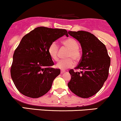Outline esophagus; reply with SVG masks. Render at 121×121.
I'll return each mask as SVG.
<instances>
[{"mask_svg": "<svg viewBox=\"0 0 121 121\" xmlns=\"http://www.w3.org/2000/svg\"><path fill=\"white\" fill-rule=\"evenodd\" d=\"M65 72V70H61V74H63Z\"/></svg>", "mask_w": 121, "mask_h": 121, "instance_id": "esophagus-1", "label": "esophagus"}]
</instances>
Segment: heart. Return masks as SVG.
<instances>
[{"mask_svg":"<svg viewBox=\"0 0 121 121\" xmlns=\"http://www.w3.org/2000/svg\"><path fill=\"white\" fill-rule=\"evenodd\" d=\"M62 43L65 47L69 49L66 54V57L68 59L59 61L56 66L59 69L64 70L74 66L75 63L72 59L77 62L79 61L82 53L79 48V43L75 39L68 38L62 40ZM59 46L57 42H52L48 48V53L51 57L55 61L59 60Z\"/></svg>","mask_w":121,"mask_h":121,"instance_id":"b5f03b06","label":"heart"}]
</instances>
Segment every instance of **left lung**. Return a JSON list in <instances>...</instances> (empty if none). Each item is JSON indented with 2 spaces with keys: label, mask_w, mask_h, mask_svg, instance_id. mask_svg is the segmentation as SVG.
<instances>
[{
  "label": "left lung",
  "mask_w": 121,
  "mask_h": 121,
  "mask_svg": "<svg viewBox=\"0 0 121 121\" xmlns=\"http://www.w3.org/2000/svg\"><path fill=\"white\" fill-rule=\"evenodd\" d=\"M68 34L81 43L82 56L74 68L81 72L70 70L72 78L68 86L77 96L88 98L98 92L107 79L110 58L105 46L91 33L70 31Z\"/></svg>",
  "instance_id": "obj_1"
}]
</instances>
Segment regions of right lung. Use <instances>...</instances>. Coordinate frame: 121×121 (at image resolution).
I'll list each match as a JSON object with an SVG mask.
<instances>
[{"instance_id":"right-lung-1","label":"right lung","mask_w":121,"mask_h":121,"mask_svg":"<svg viewBox=\"0 0 121 121\" xmlns=\"http://www.w3.org/2000/svg\"><path fill=\"white\" fill-rule=\"evenodd\" d=\"M65 29L38 27L26 34L14 52L11 75L18 91L26 96L38 98L49 91L60 70L48 53L52 42L63 35Z\"/></svg>"}]
</instances>
